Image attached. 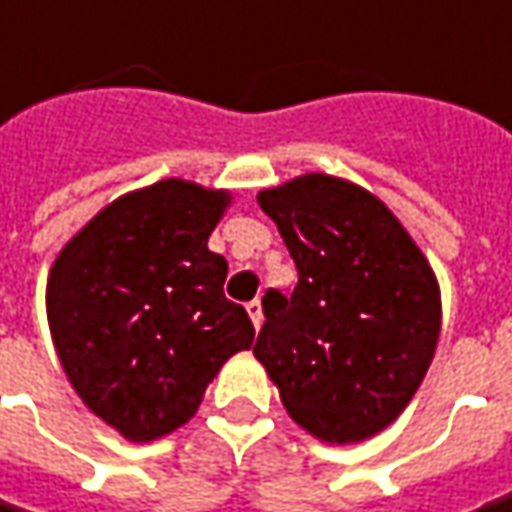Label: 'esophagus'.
<instances>
[{
    "label": "esophagus",
    "mask_w": 512,
    "mask_h": 512,
    "mask_svg": "<svg viewBox=\"0 0 512 512\" xmlns=\"http://www.w3.org/2000/svg\"><path fill=\"white\" fill-rule=\"evenodd\" d=\"M248 315H250V320H253V326L259 329V326H262V320H264L262 301H259V298H253V301L248 303Z\"/></svg>",
    "instance_id": "esophagus-1"
}]
</instances>
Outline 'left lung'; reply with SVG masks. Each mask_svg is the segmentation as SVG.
Here are the masks:
<instances>
[{
    "label": "left lung",
    "instance_id": "obj_1",
    "mask_svg": "<svg viewBox=\"0 0 512 512\" xmlns=\"http://www.w3.org/2000/svg\"><path fill=\"white\" fill-rule=\"evenodd\" d=\"M298 284L267 290L253 354L292 418L331 443L393 424L424 382L440 334L432 267L382 200L329 175L259 195Z\"/></svg>",
    "mask_w": 512,
    "mask_h": 512
}]
</instances>
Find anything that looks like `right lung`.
<instances>
[{
	"instance_id": "right-lung-1",
	"label": "right lung",
	"mask_w": 512,
	"mask_h": 512,
	"mask_svg": "<svg viewBox=\"0 0 512 512\" xmlns=\"http://www.w3.org/2000/svg\"><path fill=\"white\" fill-rule=\"evenodd\" d=\"M225 203V192L158 181L102 209L52 264L63 370L128 440L186 424L222 362L253 345L245 306L222 292L228 262L206 245Z\"/></svg>"
}]
</instances>
